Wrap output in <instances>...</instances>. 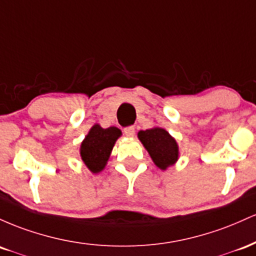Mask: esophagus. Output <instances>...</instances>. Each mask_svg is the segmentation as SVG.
I'll list each match as a JSON object with an SVG mask.
<instances>
[{
	"label": "esophagus",
	"instance_id": "esophagus-1",
	"mask_svg": "<svg viewBox=\"0 0 256 256\" xmlns=\"http://www.w3.org/2000/svg\"><path fill=\"white\" fill-rule=\"evenodd\" d=\"M124 136H128V138H132V136H134V134H136V128L134 127H127V128H124Z\"/></svg>",
	"mask_w": 256,
	"mask_h": 256
}]
</instances>
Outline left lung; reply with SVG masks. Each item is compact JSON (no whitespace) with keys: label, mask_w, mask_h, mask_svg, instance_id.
<instances>
[{"label":"left lung","mask_w":256,"mask_h":256,"mask_svg":"<svg viewBox=\"0 0 256 256\" xmlns=\"http://www.w3.org/2000/svg\"><path fill=\"white\" fill-rule=\"evenodd\" d=\"M138 138L160 170H166L179 160V145L164 128L154 127L140 130Z\"/></svg>","instance_id":"left-lung-1"}]
</instances>
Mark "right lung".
Listing matches in <instances>:
<instances>
[{
    "instance_id": "obj_1",
    "label": "right lung",
    "mask_w": 256,
    "mask_h": 256,
    "mask_svg": "<svg viewBox=\"0 0 256 256\" xmlns=\"http://www.w3.org/2000/svg\"><path fill=\"white\" fill-rule=\"evenodd\" d=\"M120 136L122 132L117 127L102 128L96 123L90 129L80 146V154L92 173L98 174L104 170L114 144Z\"/></svg>"
}]
</instances>
